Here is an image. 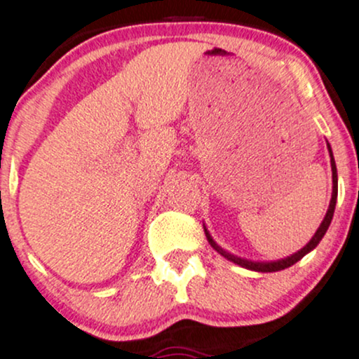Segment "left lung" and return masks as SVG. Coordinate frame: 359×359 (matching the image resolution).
Returning <instances> with one entry per match:
<instances>
[{
  "mask_svg": "<svg viewBox=\"0 0 359 359\" xmlns=\"http://www.w3.org/2000/svg\"><path fill=\"white\" fill-rule=\"evenodd\" d=\"M329 146V144H327ZM329 154H331V166H332V198H331V203H329V210L325 213L324 220H322L320 227L317 229L316 236L312 237V241L305 245L304 249H300L299 252H295V255H292L290 257H285V259H280V261H273V263H252V261H245V259H241V257L233 256V255H229V252H225L222 248H219L215 243H213V239L210 237V233L205 231L207 233V239L208 243L213 245V249L215 251H219L220 255L227 257L229 261H232V263L239 264V266L243 268H248V269H252V271H261V273H273V271H280V269H285V268H290L292 264H295L297 261H300L302 257H304L307 252L312 251L313 248H316L317 244L320 243L322 237H324V233L327 232L329 225H331V220H332V215H334V208H336V200H337V169H336V163H334V156H332V151H331V146H329Z\"/></svg>",
  "mask_w": 359,
  "mask_h": 359,
  "instance_id": "1",
  "label": "left lung"
}]
</instances>
